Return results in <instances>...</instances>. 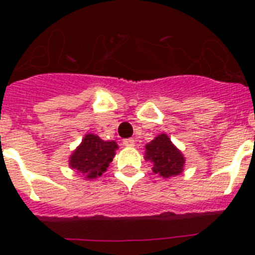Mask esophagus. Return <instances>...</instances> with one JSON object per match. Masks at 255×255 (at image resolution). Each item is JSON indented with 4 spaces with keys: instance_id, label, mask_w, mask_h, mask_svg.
Here are the masks:
<instances>
[{
    "instance_id": "1",
    "label": "esophagus",
    "mask_w": 255,
    "mask_h": 255,
    "mask_svg": "<svg viewBox=\"0 0 255 255\" xmlns=\"http://www.w3.org/2000/svg\"><path fill=\"white\" fill-rule=\"evenodd\" d=\"M123 144H124V145H125V147H134V145H135V140L132 138L124 139Z\"/></svg>"
}]
</instances>
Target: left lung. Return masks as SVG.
Here are the masks:
<instances>
[{
	"instance_id": "obj_1",
	"label": "left lung",
	"mask_w": 255,
	"mask_h": 255,
	"mask_svg": "<svg viewBox=\"0 0 255 255\" xmlns=\"http://www.w3.org/2000/svg\"><path fill=\"white\" fill-rule=\"evenodd\" d=\"M145 161L153 163V172L162 177L176 176L184 170L185 158L166 134L155 136L145 145Z\"/></svg>"
}]
</instances>
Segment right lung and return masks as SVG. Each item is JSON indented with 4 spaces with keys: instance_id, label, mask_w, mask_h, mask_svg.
Wrapping results in <instances>:
<instances>
[{
    "instance_id": "1",
    "label": "right lung",
    "mask_w": 255,
    "mask_h": 255,
    "mask_svg": "<svg viewBox=\"0 0 255 255\" xmlns=\"http://www.w3.org/2000/svg\"><path fill=\"white\" fill-rule=\"evenodd\" d=\"M117 148L116 141L102 140L98 135L87 134L82 144L70 155V167L83 173L85 179H97L107 170Z\"/></svg>"
}]
</instances>
